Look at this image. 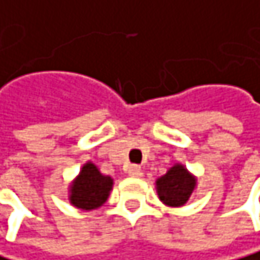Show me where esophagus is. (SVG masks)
<instances>
[{
    "instance_id": "1",
    "label": "esophagus",
    "mask_w": 260,
    "mask_h": 260,
    "mask_svg": "<svg viewBox=\"0 0 260 260\" xmlns=\"http://www.w3.org/2000/svg\"><path fill=\"white\" fill-rule=\"evenodd\" d=\"M127 174L131 175L133 178H140L142 175H143V171H142V168L140 166H137V165H131L127 168Z\"/></svg>"
}]
</instances>
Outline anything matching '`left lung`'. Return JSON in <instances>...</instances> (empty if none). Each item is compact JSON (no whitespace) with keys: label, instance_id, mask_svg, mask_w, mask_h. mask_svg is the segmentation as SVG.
Instances as JSON below:
<instances>
[{"label":"left lung","instance_id":"1","mask_svg":"<svg viewBox=\"0 0 260 260\" xmlns=\"http://www.w3.org/2000/svg\"><path fill=\"white\" fill-rule=\"evenodd\" d=\"M155 187L163 204L169 207H181L195 192L197 177L181 163H177L155 181Z\"/></svg>","mask_w":260,"mask_h":260}]
</instances>
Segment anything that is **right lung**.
Returning a JSON list of instances; mask_svg holds the SVG:
<instances>
[{
	"label": "right lung",
	"mask_w": 260,
	"mask_h": 260,
	"mask_svg": "<svg viewBox=\"0 0 260 260\" xmlns=\"http://www.w3.org/2000/svg\"><path fill=\"white\" fill-rule=\"evenodd\" d=\"M112 184L114 180L111 177L103 175L94 163L88 161L82 166L79 175L71 181L68 200L71 206L91 212L106 203L112 190Z\"/></svg>",
	"instance_id": "add662e5"
}]
</instances>
